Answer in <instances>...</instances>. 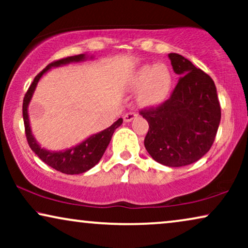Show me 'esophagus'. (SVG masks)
I'll return each instance as SVG.
<instances>
[{"label":"esophagus","mask_w":248,"mask_h":248,"mask_svg":"<svg viewBox=\"0 0 248 248\" xmlns=\"http://www.w3.org/2000/svg\"><path fill=\"white\" fill-rule=\"evenodd\" d=\"M135 117H137V113H135V111H128V113L124 115L123 118H124L125 122H131Z\"/></svg>","instance_id":"esophagus-1"}]
</instances>
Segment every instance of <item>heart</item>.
<instances>
[{"label": "heart", "instance_id": "heart-1", "mask_svg": "<svg viewBox=\"0 0 248 248\" xmlns=\"http://www.w3.org/2000/svg\"><path fill=\"white\" fill-rule=\"evenodd\" d=\"M172 77L165 65H144L139 69L132 79L135 88H142L140 100L142 104L155 105L161 103L167 97L171 88Z\"/></svg>", "mask_w": 248, "mask_h": 248}]
</instances>
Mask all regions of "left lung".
<instances>
[{
    "mask_svg": "<svg viewBox=\"0 0 248 248\" xmlns=\"http://www.w3.org/2000/svg\"><path fill=\"white\" fill-rule=\"evenodd\" d=\"M179 78L170 97L140 114L149 123L144 147L159 164L182 167L210 150L218 131L221 108L209 74L176 53L168 54Z\"/></svg>",
    "mask_w": 248,
    "mask_h": 248,
    "instance_id": "1",
    "label": "left lung"
}]
</instances>
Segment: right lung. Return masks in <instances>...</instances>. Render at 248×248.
<instances>
[{"label": "right lung", "instance_id": "right-lung-1", "mask_svg": "<svg viewBox=\"0 0 248 248\" xmlns=\"http://www.w3.org/2000/svg\"><path fill=\"white\" fill-rule=\"evenodd\" d=\"M83 59L84 54H80V55L69 56L65 57V59H61L49 63L42 72L38 73L35 77L32 83L30 84L28 90H27L22 104V116L23 123H25V133L29 147L31 148V150L35 152L45 164L50 166V167L54 169H56L57 171H61L63 172V174L67 175L82 174V172L89 170L90 168H93L94 165L98 164V161L100 160L101 157H103L105 150H106L108 144H109L111 135H113L114 131L123 123V120H122V118H118L113 125H110V126L106 128V130L101 131L99 133L94 135H91L89 139H87L86 141H83L82 143L77 145V147L71 148L69 150L65 151L52 152L40 148L35 139H33L31 131H30L27 108H28V104L30 99H31V96L33 93V90H35L36 88L37 82H38L40 77H42L47 70H49L52 66H59L62 65V64L74 62V61L78 62V61H82Z\"/></svg>", "mask_w": 248, "mask_h": 248}]
</instances>
